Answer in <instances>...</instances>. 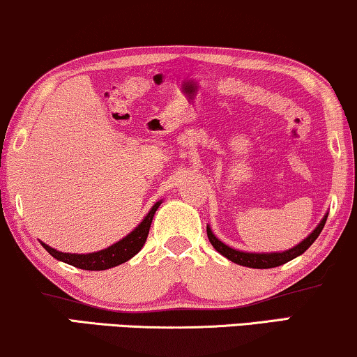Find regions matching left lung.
I'll return each mask as SVG.
<instances>
[{"label": "left lung", "instance_id": "1", "mask_svg": "<svg viewBox=\"0 0 357 357\" xmlns=\"http://www.w3.org/2000/svg\"><path fill=\"white\" fill-rule=\"evenodd\" d=\"M326 218H328V214H325L319 226H317L314 231L309 234V237L304 238L301 243H297L296 247H292V248H289V250H284V252H271V253L241 252V250H236V248L229 247V245H226V243H222L221 241H219V238L214 236L211 227L209 226H206V232H208V238H209V242H211V245L216 248V250L221 253L222 257H226L227 260H231L242 266L265 270V268H275V266L284 265V263L294 260L296 257L302 255V253H304L307 248H309L312 243L315 242V238L320 236L321 229H324L325 222H326Z\"/></svg>", "mask_w": 357, "mask_h": 357}]
</instances>
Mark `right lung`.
Here are the masks:
<instances>
[{
	"label": "right lung",
	"instance_id": "1",
	"mask_svg": "<svg viewBox=\"0 0 357 357\" xmlns=\"http://www.w3.org/2000/svg\"><path fill=\"white\" fill-rule=\"evenodd\" d=\"M160 203L162 202H158L153 208H151V211L146 214L144 219L138 224V227H136L135 231H131L128 236L114 243V245L104 248V250H99L94 253H65V252L55 250V248L47 245V243L43 242L40 243L53 258H56V260H60L63 263H68V265H73L76 268H81V270H89V271L109 270V268L119 266L121 263L128 261L130 258H133L136 253L143 248L146 238H148L154 213L158 211Z\"/></svg>",
	"mask_w": 357,
	"mask_h": 357
}]
</instances>
